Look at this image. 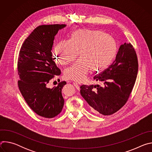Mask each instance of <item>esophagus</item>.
Returning <instances> with one entry per match:
<instances>
[{"label": "esophagus", "mask_w": 152, "mask_h": 152, "mask_svg": "<svg viewBox=\"0 0 152 152\" xmlns=\"http://www.w3.org/2000/svg\"><path fill=\"white\" fill-rule=\"evenodd\" d=\"M73 85H74V86H75V87H76L77 90L79 89V85L77 83H76V82H73Z\"/></svg>", "instance_id": "1"}]
</instances>
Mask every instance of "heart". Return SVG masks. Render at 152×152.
Here are the masks:
<instances>
[{
  "instance_id": "1",
  "label": "heart",
  "mask_w": 152,
  "mask_h": 152,
  "mask_svg": "<svg viewBox=\"0 0 152 152\" xmlns=\"http://www.w3.org/2000/svg\"><path fill=\"white\" fill-rule=\"evenodd\" d=\"M116 53V42L111 35L83 29L75 31L69 41L58 43L53 50L55 62L62 66L73 62L79 54L80 60L64 73L66 79L76 82L83 80L90 70L95 73L105 70Z\"/></svg>"
}]
</instances>
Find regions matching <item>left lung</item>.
I'll return each mask as SVG.
<instances>
[{
	"label": "left lung",
	"mask_w": 152,
	"mask_h": 152,
	"mask_svg": "<svg viewBox=\"0 0 152 152\" xmlns=\"http://www.w3.org/2000/svg\"><path fill=\"white\" fill-rule=\"evenodd\" d=\"M138 70L137 56L131 43H124L114 62L94 79L99 85L80 86V94L96 114L110 115L121 108L127 101L135 83Z\"/></svg>",
	"instance_id": "obj_1"
}]
</instances>
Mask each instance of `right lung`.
I'll return each mask as SVG.
<instances>
[{
	"label": "right lung",
	"instance_id": "right-lung-1",
	"mask_svg": "<svg viewBox=\"0 0 152 152\" xmlns=\"http://www.w3.org/2000/svg\"><path fill=\"white\" fill-rule=\"evenodd\" d=\"M66 25H41L25 39L18 59L19 90L31 109L38 115L53 118L62 111L64 100L62 89L66 82L52 88L48 84L61 70L53 61L52 49L55 35Z\"/></svg>",
	"mask_w": 152,
	"mask_h": 152
}]
</instances>
